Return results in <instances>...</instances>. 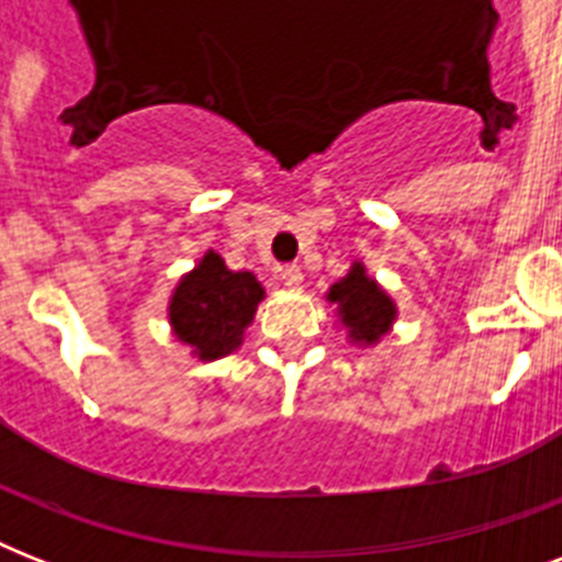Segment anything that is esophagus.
Wrapping results in <instances>:
<instances>
[{"label": "esophagus", "mask_w": 562, "mask_h": 562, "mask_svg": "<svg viewBox=\"0 0 562 562\" xmlns=\"http://www.w3.org/2000/svg\"><path fill=\"white\" fill-rule=\"evenodd\" d=\"M277 280H280L285 289H297L300 282H303V271H300L297 265H280V268H277Z\"/></svg>", "instance_id": "1"}]
</instances>
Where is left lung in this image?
<instances>
[{"label": "left lung", "instance_id": "obj_1", "mask_svg": "<svg viewBox=\"0 0 562 562\" xmlns=\"http://www.w3.org/2000/svg\"><path fill=\"white\" fill-rule=\"evenodd\" d=\"M326 300L338 306V317L347 326L352 344H379L396 321V303L384 294L379 282L370 280L368 268L361 262H352L350 273L335 282Z\"/></svg>", "mask_w": 562, "mask_h": 562}]
</instances>
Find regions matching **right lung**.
Here are the masks:
<instances>
[{"label":"right lung","mask_w":562,"mask_h":562,"mask_svg":"<svg viewBox=\"0 0 562 562\" xmlns=\"http://www.w3.org/2000/svg\"><path fill=\"white\" fill-rule=\"evenodd\" d=\"M265 289L250 271H229L215 250H206L169 303L171 333L201 361L229 356L256 315Z\"/></svg>","instance_id":"add662e5"}]
</instances>
